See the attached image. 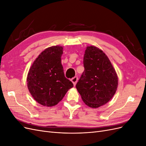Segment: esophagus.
<instances>
[{
	"instance_id": "esophagus-1",
	"label": "esophagus",
	"mask_w": 146,
	"mask_h": 146,
	"mask_svg": "<svg viewBox=\"0 0 146 146\" xmlns=\"http://www.w3.org/2000/svg\"><path fill=\"white\" fill-rule=\"evenodd\" d=\"M71 81H72V82L73 83L74 85L76 86V83H77V81H78V77H73V78L71 79Z\"/></svg>"
}]
</instances>
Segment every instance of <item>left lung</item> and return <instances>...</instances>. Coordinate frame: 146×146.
<instances>
[{
	"mask_svg": "<svg viewBox=\"0 0 146 146\" xmlns=\"http://www.w3.org/2000/svg\"><path fill=\"white\" fill-rule=\"evenodd\" d=\"M85 70L76 85L83 101L96 108L109 102L116 91L118 79L115 69L105 53L88 46L83 58Z\"/></svg>",
	"mask_w": 146,
	"mask_h": 146,
	"instance_id": "left-lung-1",
	"label": "left lung"
}]
</instances>
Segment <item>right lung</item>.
Returning a JSON list of instances; mask_svg holds the SVG:
<instances>
[{
    "mask_svg": "<svg viewBox=\"0 0 146 146\" xmlns=\"http://www.w3.org/2000/svg\"><path fill=\"white\" fill-rule=\"evenodd\" d=\"M62 54L61 46L46 48L35 60L29 71V90L34 99L43 106L56 105L74 86L64 76L61 63Z\"/></svg>",
    "mask_w": 146,
    "mask_h": 146,
    "instance_id": "add662e5",
    "label": "right lung"
}]
</instances>
